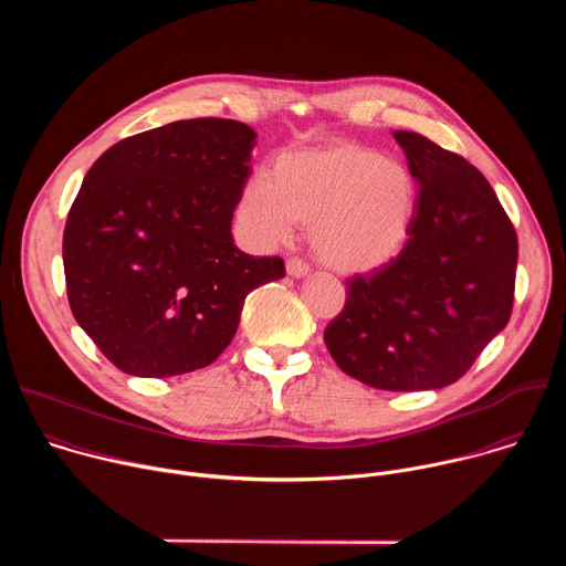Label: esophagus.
<instances>
[{"mask_svg": "<svg viewBox=\"0 0 566 566\" xmlns=\"http://www.w3.org/2000/svg\"><path fill=\"white\" fill-rule=\"evenodd\" d=\"M308 271L311 269H308V264L304 260H300V258H289L286 260V273L291 277H304Z\"/></svg>", "mask_w": 566, "mask_h": 566, "instance_id": "esophagus-1", "label": "esophagus"}]
</instances>
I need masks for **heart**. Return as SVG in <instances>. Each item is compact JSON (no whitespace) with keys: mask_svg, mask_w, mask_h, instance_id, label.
<instances>
[{"mask_svg":"<svg viewBox=\"0 0 566 566\" xmlns=\"http://www.w3.org/2000/svg\"><path fill=\"white\" fill-rule=\"evenodd\" d=\"M415 206V177L400 160L338 140L277 154L269 179L258 175L241 190L239 217L260 244H280L308 223L313 255L356 275L398 255Z\"/></svg>","mask_w":566,"mask_h":566,"instance_id":"heart-1","label":"heart"}]
</instances>
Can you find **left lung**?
I'll list each match as a JSON object with an SVG mask.
<instances>
[{"mask_svg": "<svg viewBox=\"0 0 566 566\" xmlns=\"http://www.w3.org/2000/svg\"><path fill=\"white\" fill-rule=\"evenodd\" d=\"M419 184L402 251L347 280L325 329L336 365L389 391L457 382L511 319L517 234L474 166L417 132H394Z\"/></svg>", "mask_w": 566, "mask_h": 566, "instance_id": "8db88e82", "label": "left lung"}]
</instances>
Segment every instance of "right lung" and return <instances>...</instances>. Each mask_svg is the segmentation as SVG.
I'll return each instance as SVG.
<instances>
[{"mask_svg": "<svg viewBox=\"0 0 566 566\" xmlns=\"http://www.w3.org/2000/svg\"><path fill=\"white\" fill-rule=\"evenodd\" d=\"M258 134L192 118L112 145L69 210L62 260L77 325L125 374L168 378L230 345L247 295L284 277L282 258L232 244V212Z\"/></svg>", "mask_w": 566, "mask_h": 566, "instance_id": "add662e5", "label": "right lung"}]
</instances>
